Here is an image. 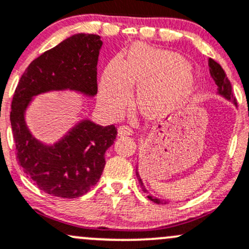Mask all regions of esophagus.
<instances>
[{"mask_svg": "<svg viewBox=\"0 0 249 249\" xmlns=\"http://www.w3.org/2000/svg\"><path fill=\"white\" fill-rule=\"evenodd\" d=\"M130 135H132V129H131L130 126H127V125H122V126H119L118 136L123 137V136H130Z\"/></svg>", "mask_w": 249, "mask_h": 249, "instance_id": "esophagus-1", "label": "esophagus"}]
</instances>
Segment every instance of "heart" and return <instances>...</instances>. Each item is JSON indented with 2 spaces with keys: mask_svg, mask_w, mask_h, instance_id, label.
<instances>
[{
  "mask_svg": "<svg viewBox=\"0 0 249 249\" xmlns=\"http://www.w3.org/2000/svg\"><path fill=\"white\" fill-rule=\"evenodd\" d=\"M132 85H139V110L154 119L175 110L193 93L196 76L181 54L136 43L125 59L111 61L104 71L99 86L102 105L113 113L122 112L130 102Z\"/></svg>",
  "mask_w": 249,
  "mask_h": 249,
  "instance_id": "obj_1",
  "label": "heart"
}]
</instances>
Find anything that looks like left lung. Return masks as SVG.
I'll return each instance as SVG.
<instances>
[{"label": "left lung", "mask_w": 249, "mask_h": 249, "mask_svg": "<svg viewBox=\"0 0 249 249\" xmlns=\"http://www.w3.org/2000/svg\"><path fill=\"white\" fill-rule=\"evenodd\" d=\"M208 66H209L210 75H212V78L214 79L215 84L217 85V92H216V93L218 95H221L222 98H225V99L228 100V102H231L234 104V105H236V99L234 98L233 89H231V81H229V79L227 78V75H226L225 71H223V68L221 67L216 61H214L213 59L208 60ZM136 175H137V178L139 181V185H141L142 190H143L144 193L149 194V195H147V197H149L150 200H151L152 202H155V203H157V204L166 203V201L155 197V196H152L151 194L147 191L145 185H144L143 181H142L141 175H139V173H138V168L136 169Z\"/></svg>", "instance_id": "left-lung-1"}]
</instances>
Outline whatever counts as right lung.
Instances as JSON below:
<instances>
[{
    "label": "right lung",
    "mask_w": 249,
    "mask_h": 249,
    "mask_svg": "<svg viewBox=\"0 0 249 249\" xmlns=\"http://www.w3.org/2000/svg\"><path fill=\"white\" fill-rule=\"evenodd\" d=\"M103 41L79 33L33 60L14 93L10 111L16 158L23 173L40 190L62 198L80 197L102 176L105 152L117 136L114 125L102 126L81 119L54 144L33 136L26 111L35 95L51 91L97 94V65Z\"/></svg>",
    "instance_id": "right-lung-1"
}]
</instances>
